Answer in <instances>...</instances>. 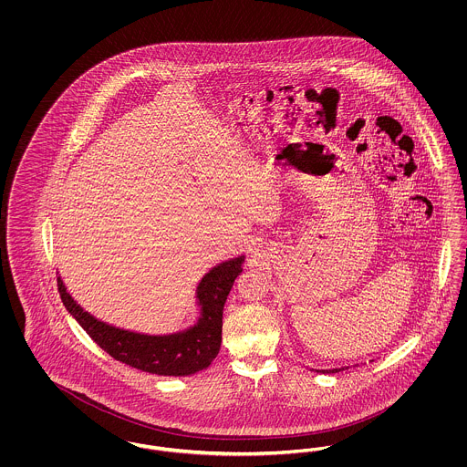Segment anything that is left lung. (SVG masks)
Masks as SVG:
<instances>
[{
	"label": "left lung",
	"mask_w": 467,
	"mask_h": 467,
	"mask_svg": "<svg viewBox=\"0 0 467 467\" xmlns=\"http://www.w3.org/2000/svg\"><path fill=\"white\" fill-rule=\"evenodd\" d=\"M343 369H347V368H334V369H315L317 373H324V375H327V373H339V371H343Z\"/></svg>",
	"instance_id": "left-lung-1"
}]
</instances>
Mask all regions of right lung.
<instances>
[{"instance_id":"right-lung-1","label":"right lung","mask_w":467,"mask_h":467,"mask_svg":"<svg viewBox=\"0 0 467 467\" xmlns=\"http://www.w3.org/2000/svg\"><path fill=\"white\" fill-rule=\"evenodd\" d=\"M244 255L212 267L196 287L198 320L171 334H145L110 326L84 310L67 292L61 276L57 289L69 315L107 354L145 373L159 377H189L206 369L221 350L223 313L229 290L244 271Z\"/></svg>"}]
</instances>
